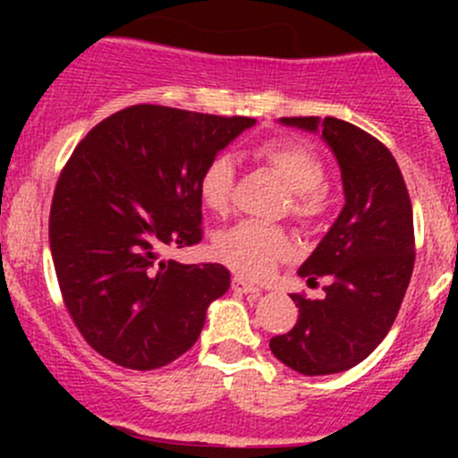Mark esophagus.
I'll return each instance as SVG.
<instances>
[{
	"label": "esophagus",
	"instance_id": "1",
	"mask_svg": "<svg viewBox=\"0 0 458 458\" xmlns=\"http://www.w3.org/2000/svg\"><path fill=\"white\" fill-rule=\"evenodd\" d=\"M233 290H234V293H239V294H259V293H261V288H259V285L248 284V281L242 279V276H234Z\"/></svg>",
	"mask_w": 458,
	"mask_h": 458
}]
</instances>
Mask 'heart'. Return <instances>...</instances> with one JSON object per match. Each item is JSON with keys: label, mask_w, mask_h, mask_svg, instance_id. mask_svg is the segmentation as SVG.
Returning <instances> with one entry per match:
<instances>
[{"label": "heart", "mask_w": 458, "mask_h": 458, "mask_svg": "<svg viewBox=\"0 0 458 458\" xmlns=\"http://www.w3.org/2000/svg\"><path fill=\"white\" fill-rule=\"evenodd\" d=\"M257 161L279 174L290 188V212L301 224H315L326 212V195L318 186L323 182V161L315 148L294 140L263 141L252 150ZM234 161L219 152L201 170L199 197L208 210L225 215L233 203ZM293 252V242L279 225L242 221L221 233L215 242V255L234 272L250 279H263L276 261Z\"/></svg>", "instance_id": "heart-1"}]
</instances>
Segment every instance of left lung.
<instances>
[{
    "label": "left lung",
    "mask_w": 458,
    "mask_h": 458,
    "mask_svg": "<svg viewBox=\"0 0 458 458\" xmlns=\"http://www.w3.org/2000/svg\"><path fill=\"white\" fill-rule=\"evenodd\" d=\"M279 122L321 132L339 161L345 206L299 267L308 284L330 276L326 297L293 294L297 323L272 336L270 350L306 377L336 374L361 363L399 315L414 267L412 203L392 152L354 123L336 117Z\"/></svg>",
    "instance_id": "8db88e82"
}]
</instances>
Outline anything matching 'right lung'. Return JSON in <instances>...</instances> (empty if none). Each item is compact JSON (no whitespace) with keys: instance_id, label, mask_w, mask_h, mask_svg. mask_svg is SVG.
Segmentation results:
<instances>
[{"instance_id":"obj_1","label":"right lung","mask_w":458,"mask_h":458,"mask_svg":"<svg viewBox=\"0 0 458 458\" xmlns=\"http://www.w3.org/2000/svg\"><path fill=\"white\" fill-rule=\"evenodd\" d=\"M250 126V117L131 106L97 123L64 165L50 252L68 315L101 357L155 370L199 339L230 272L161 255L201 242V170Z\"/></svg>"}]
</instances>
